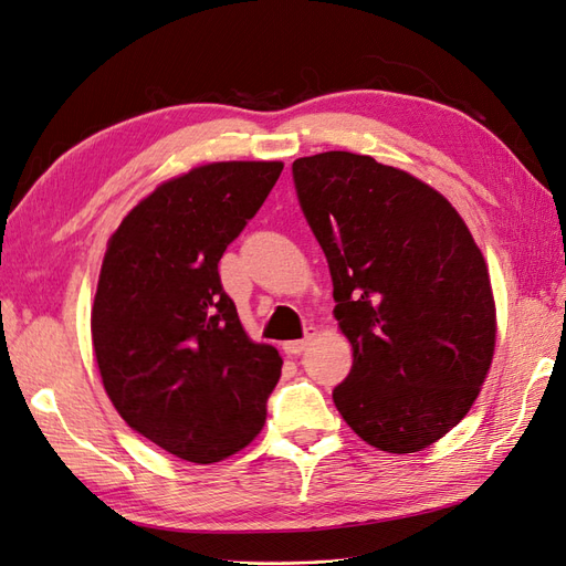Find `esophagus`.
Masks as SVG:
<instances>
[{
    "instance_id": "1",
    "label": "esophagus",
    "mask_w": 566,
    "mask_h": 566,
    "mask_svg": "<svg viewBox=\"0 0 566 566\" xmlns=\"http://www.w3.org/2000/svg\"><path fill=\"white\" fill-rule=\"evenodd\" d=\"M314 335H316V333H314V328H306V335H304L302 339L285 342V345H283V352H285L287 356H300V354L306 349V345H310V339H312Z\"/></svg>"
}]
</instances>
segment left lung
Wrapping results in <instances>:
<instances>
[{
  "mask_svg": "<svg viewBox=\"0 0 566 566\" xmlns=\"http://www.w3.org/2000/svg\"><path fill=\"white\" fill-rule=\"evenodd\" d=\"M293 179L354 349L337 410L380 451L432 447L468 416L493 358L482 250L439 191L370 156L297 158Z\"/></svg>",
  "mask_w": 566,
  "mask_h": 566,
  "instance_id": "obj_1",
  "label": "left lung"
}]
</instances>
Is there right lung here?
Masks as SVG:
<instances>
[{"label": "right lung", "instance_id": "right-lung-1", "mask_svg": "<svg viewBox=\"0 0 566 566\" xmlns=\"http://www.w3.org/2000/svg\"><path fill=\"white\" fill-rule=\"evenodd\" d=\"M283 163H212L165 181L113 233L92 310L101 380L123 420L188 462L245 449L266 420L281 356L254 345L219 260Z\"/></svg>", "mask_w": 566, "mask_h": 566}]
</instances>
